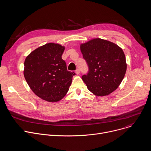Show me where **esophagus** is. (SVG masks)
Instances as JSON below:
<instances>
[{"instance_id":"obj_1","label":"esophagus","mask_w":151,"mask_h":151,"mask_svg":"<svg viewBox=\"0 0 151 151\" xmlns=\"http://www.w3.org/2000/svg\"><path fill=\"white\" fill-rule=\"evenodd\" d=\"M75 72L76 73V74H80V70L79 69H77Z\"/></svg>"}]
</instances>
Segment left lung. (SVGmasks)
Here are the masks:
<instances>
[{
    "instance_id": "8db88e82",
    "label": "left lung",
    "mask_w": 151,
    "mask_h": 151,
    "mask_svg": "<svg viewBox=\"0 0 151 151\" xmlns=\"http://www.w3.org/2000/svg\"><path fill=\"white\" fill-rule=\"evenodd\" d=\"M88 67L81 77L89 91L98 96H106L121 84L126 70V56L117 45L102 39H93L80 45Z\"/></svg>"
}]
</instances>
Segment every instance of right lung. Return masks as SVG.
<instances>
[{
	"mask_svg": "<svg viewBox=\"0 0 151 151\" xmlns=\"http://www.w3.org/2000/svg\"><path fill=\"white\" fill-rule=\"evenodd\" d=\"M65 47L49 43L30 53L24 62V76L32 91L50 102L61 100L68 92L74 72L62 59Z\"/></svg>",
	"mask_w": 151,
	"mask_h": 151,
	"instance_id": "1",
	"label": "right lung"
}]
</instances>
